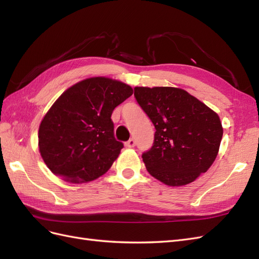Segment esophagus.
<instances>
[{
    "label": "esophagus",
    "mask_w": 259,
    "mask_h": 259,
    "mask_svg": "<svg viewBox=\"0 0 259 259\" xmlns=\"http://www.w3.org/2000/svg\"><path fill=\"white\" fill-rule=\"evenodd\" d=\"M125 146L128 147V148H133L136 146V140L134 138H130L126 143H125Z\"/></svg>",
    "instance_id": "esophagus-1"
}]
</instances>
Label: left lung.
<instances>
[{"instance_id": "8db88e82", "label": "left lung", "mask_w": 259, "mask_h": 259, "mask_svg": "<svg viewBox=\"0 0 259 259\" xmlns=\"http://www.w3.org/2000/svg\"><path fill=\"white\" fill-rule=\"evenodd\" d=\"M134 96L155 127L152 147L142 155L149 173L168 186L205 173L223 138L217 113L176 88H135Z\"/></svg>"}]
</instances>
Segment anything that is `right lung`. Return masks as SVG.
Listing matches in <instances>:
<instances>
[{"instance_id": "right-lung-1", "label": "right lung", "mask_w": 259, "mask_h": 259, "mask_svg": "<svg viewBox=\"0 0 259 259\" xmlns=\"http://www.w3.org/2000/svg\"><path fill=\"white\" fill-rule=\"evenodd\" d=\"M132 94L122 82L92 77L55 101L38 128L41 155L55 175L86 183L111 167L124 147L114 137L111 114Z\"/></svg>"}]
</instances>
